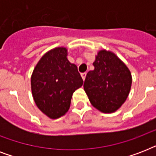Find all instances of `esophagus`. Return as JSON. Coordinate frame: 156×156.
<instances>
[{
	"label": "esophagus",
	"mask_w": 156,
	"mask_h": 156,
	"mask_svg": "<svg viewBox=\"0 0 156 156\" xmlns=\"http://www.w3.org/2000/svg\"><path fill=\"white\" fill-rule=\"evenodd\" d=\"M81 76H82V78H83V81H84V80H85V78H86V76H87V73H81Z\"/></svg>",
	"instance_id": "1"
}]
</instances>
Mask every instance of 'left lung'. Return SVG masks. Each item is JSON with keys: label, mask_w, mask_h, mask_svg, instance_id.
Wrapping results in <instances>:
<instances>
[{"label": "left lung", "mask_w": 156, "mask_h": 156, "mask_svg": "<svg viewBox=\"0 0 156 156\" xmlns=\"http://www.w3.org/2000/svg\"><path fill=\"white\" fill-rule=\"evenodd\" d=\"M84 82V90L90 104L105 113L116 112L130 91L132 76L128 67L116 54L101 50Z\"/></svg>", "instance_id": "1"}]
</instances>
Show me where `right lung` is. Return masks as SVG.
Listing matches in <instances>:
<instances>
[{
    "instance_id": "1",
    "label": "right lung",
    "mask_w": 156,
    "mask_h": 156,
    "mask_svg": "<svg viewBox=\"0 0 156 156\" xmlns=\"http://www.w3.org/2000/svg\"><path fill=\"white\" fill-rule=\"evenodd\" d=\"M67 53L63 47L46 52L30 78L36 106L51 119L59 118L68 112L73 92L83 84L77 66L69 61Z\"/></svg>"
}]
</instances>
